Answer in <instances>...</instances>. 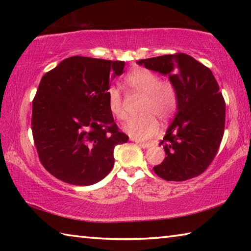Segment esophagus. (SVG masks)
<instances>
[{
	"instance_id": "1",
	"label": "esophagus",
	"mask_w": 251,
	"mask_h": 251,
	"mask_svg": "<svg viewBox=\"0 0 251 251\" xmlns=\"http://www.w3.org/2000/svg\"><path fill=\"white\" fill-rule=\"evenodd\" d=\"M131 139H133V138H131ZM133 141H134V139H133ZM135 142L138 146H141L142 148H148V147L151 146V143H144V142H138V141H135Z\"/></svg>"
}]
</instances>
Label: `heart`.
I'll return each instance as SVG.
<instances>
[{"instance_id":"heart-1","label":"heart","mask_w":251,"mask_h":251,"mask_svg":"<svg viewBox=\"0 0 251 251\" xmlns=\"http://www.w3.org/2000/svg\"><path fill=\"white\" fill-rule=\"evenodd\" d=\"M125 83L134 93L144 95L141 112L143 115L129 117L124 129L136 141H147L158 133L160 120H168L176 112L178 94L175 84L171 79H159V76L144 67H138L126 75ZM109 112L117 120L126 117L125 100L120 88L110 86L106 92Z\"/></svg>"}]
</instances>
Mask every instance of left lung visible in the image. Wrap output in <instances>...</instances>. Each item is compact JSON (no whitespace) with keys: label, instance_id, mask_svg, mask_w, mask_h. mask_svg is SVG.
Wrapping results in <instances>:
<instances>
[{"label":"left lung","instance_id":"left-lung-1","mask_svg":"<svg viewBox=\"0 0 251 251\" xmlns=\"http://www.w3.org/2000/svg\"><path fill=\"white\" fill-rule=\"evenodd\" d=\"M137 63L168 75L178 94L176 116L159 144L166 157L152 169L168 181H184L199 176L214 160L225 130L226 105L214 74L184 53Z\"/></svg>","mask_w":251,"mask_h":251}]
</instances>
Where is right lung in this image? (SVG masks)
<instances>
[{
	"instance_id": "1",
	"label": "right lung",
	"mask_w": 251,
	"mask_h": 251,
	"mask_svg": "<svg viewBox=\"0 0 251 251\" xmlns=\"http://www.w3.org/2000/svg\"><path fill=\"white\" fill-rule=\"evenodd\" d=\"M125 62L72 56L41 79L32 108V133L42 165L76 186L99 182L114 166V148L127 143L109 112V82Z\"/></svg>"
}]
</instances>
